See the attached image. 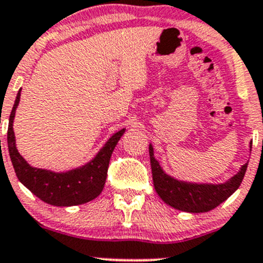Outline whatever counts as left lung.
<instances>
[{
  "label": "left lung",
  "mask_w": 263,
  "mask_h": 263,
  "mask_svg": "<svg viewBox=\"0 0 263 263\" xmlns=\"http://www.w3.org/2000/svg\"><path fill=\"white\" fill-rule=\"evenodd\" d=\"M252 143H250V151ZM152 174L155 192L171 207L189 213H203L214 210L224 202L241 185L248 163L241 166L236 176L219 184L213 183H192L176 179L166 174L154 157V149L149 144Z\"/></svg>",
  "instance_id": "left-lung-1"
}]
</instances>
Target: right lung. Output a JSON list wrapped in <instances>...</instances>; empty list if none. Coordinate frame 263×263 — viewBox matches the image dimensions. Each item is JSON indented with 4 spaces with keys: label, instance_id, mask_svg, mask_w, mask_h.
I'll return each mask as SVG.
<instances>
[{
    "label": "right lung",
    "instance_id": "right-lung-1",
    "mask_svg": "<svg viewBox=\"0 0 263 263\" xmlns=\"http://www.w3.org/2000/svg\"><path fill=\"white\" fill-rule=\"evenodd\" d=\"M20 97H21V90H18L13 104L7 130L8 153L20 182L45 203L58 207L84 204L97 198L103 192L105 184L110 157L120 138L125 133V129H121L110 137L105 145L85 165L60 173L35 168L24 159L16 148L13 119L20 103Z\"/></svg>",
    "mask_w": 263,
    "mask_h": 263
}]
</instances>
